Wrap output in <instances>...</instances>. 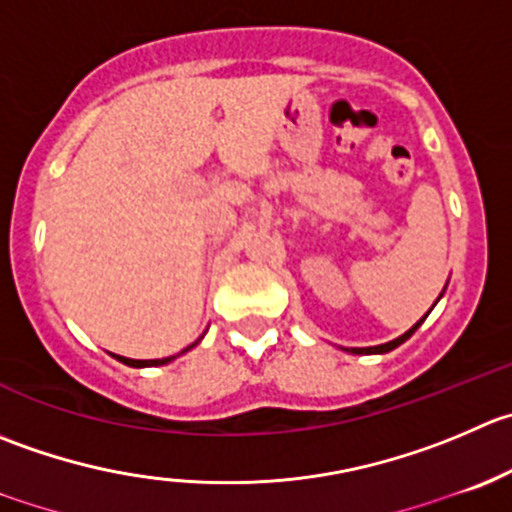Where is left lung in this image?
Masks as SVG:
<instances>
[{"mask_svg": "<svg viewBox=\"0 0 512 512\" xmlns=\"http://www.w3.org/2000/svg\"><path fill=\"white\" fill-rule=\"evenodd\" d=\"M445 287H448V285H445ZM445 287H443V292H445ZM443 292H440V297H443ZM440 297H438V300H440ZM438 300H435V302H438ZM433 307H435V305H433ZM433 307H430V310H433ZM430 310L425 312V315H423V320H418V322H415V325L410 327L408 332H403V335H400V337H395V340H390V342H382V345H375V347H342V350H345V352H352V355H382V352H390V350H395V347H398V345H403V342L408 340V337L413 335V332L418 330L420 325H423V322H425V317L430 315Z\"/></svg>", "mask_w": 512, "mask_h": 512, "instance_id": "1", "label": "left lung"}]
</instances>
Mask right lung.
Here are the masks:
<instances>
[{"mask_svg":"<svg viewBox=\"0 0 512 512\" xmlns=\"http://www.w3.org/2000/svg\"><path fill=\"white\" fill-rule=\"evenodd\" d=\"M200 340H202V337H200ZM200 340H197V342H200ZM197 342H192L190 347H185V350H182L180 355H185L187 350H192V347H195ZM180 355L162 357V360H132V357H122V355H112V357H117L119 362H124V365H130V367H157V365H167V362H172V360H175V357H180Z\"/></svg>","mask_w":512,"mask_h":512,"instance_id":"1","label":"right lung"}]
</instances>
